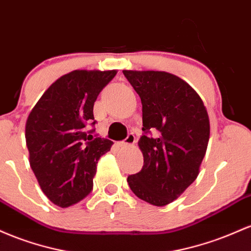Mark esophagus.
Returning <instances> with one entry per match:
<instances>
[{
  "label": "esophagus",
  "instance_id": "esophagus-1",
  "mask_svg": "<svg viewBox=\"0 0 251 251\" xmlns=\"http://www.w3.org/2000/svg\"><path fill=\"white\" fill-rule=\"evenodd\" d=\"M136 142V137H135L134 134H128V136L126 137L125 141L120 142L121 147H128V146H133L134 143Z\"/></svg>",
  "mask_w": 251,
  "mask_h": 251
}]
</instances>
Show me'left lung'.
<instances>
[{"label": "left lung", "mask_w": 251, "mask_h": 251, "mask_svg": "<svg viewBox=\"0 0 251 251\" xmlns=\"http://www.w3.org/2000/svg\"><path fill=\"white\" fill-rule=\"evenodd\" d=\"M142 103L143 167L128 176L135 196L155 206L178 199L197 179L210 139L206 106L190 84L165 71L125 70ZM151 131H157L151 138Z\"/></svg>", "instance_id": "8db88e82"}]
</instances>
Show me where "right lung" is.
I'll return each instance as SVG.
<instances>
[{"label":"right lung","instance_id":"1","mask_svg":"<svg viewBox=\"0 0 251 251\" xmlns=\"http://www.w3.org/2000/svg\"><path fill=\"white\" fill-rule=\"evenodd\" d=\"M116 70H75L58 78L28 115L25 128L29 165L53 204L67 207L91 192L100 157L112 141L86 133L94 104Z\"/></svg>","mask_w":251,"mask_h":251}]
</instances>
